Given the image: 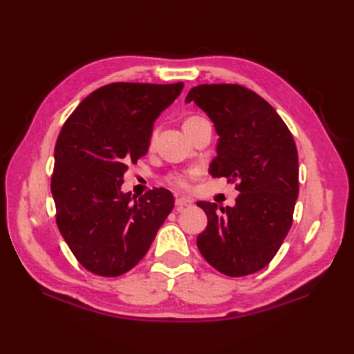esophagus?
<instances>
[{
	"label": "esophagus",
	"instance_id": "1",
	"mask_svg": "<svg viewBox=\"0 0 354 354\" xmlns=\"http://www.w3.org/2000/svg\"><path fill=\"white\" fill-rule=\"evenodd\" d=\"M175 205H176L178 209H183L185 207H192L193 199H190V198H178L176 202H175Z\"/></svg>",
	"mask_w": 354,
	"mask_h": 354
}]
</instances>
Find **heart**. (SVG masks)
Wrapping results in <instances>:
<instances>
[{"label":"heart","mask_w":354,"mask_h":354,"mask_svg":"<svg viewBox=\"0 0 354 354\" xmlns=\"http://www.w3.org/2000/svg\"><path fill=\"white\" fill-rule=\"evenodd\" d=\"M196 120H199V117H192L187 120L185 123H192V122H196ZM193 176V171H189V173H181V175H173L171 176V183L178 185V187H187L189 185V179Z\"/></svg>","instance_id":"b5f03b06"}]
</instances>
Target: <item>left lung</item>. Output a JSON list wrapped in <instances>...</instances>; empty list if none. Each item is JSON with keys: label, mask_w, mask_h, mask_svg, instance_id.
I'll return each instance as SVG.
<instances>
[{"label": "left lung", "mask_w": 354, "mask_h": 354, "mask_svg": "<svg viewBox=\"0 0 354 354\" xmlns=\"http://www.w3.org/2000/svg\"><path fill=\"white\" fill-rule=\"evenodd\" d=\"M196 103L219 141L209 175L237 181L234 207L198 202L208 217L198 248L228 277L257 272L274 259L292 225L298 198V152L281 117L259 94L240 85H199L185 103Z\"/></svg>", "instance_id": "left-lung-1"}]
</instances>
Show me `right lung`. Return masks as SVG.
<instances>
[{"label":"right lung","instance_id":"obj_1","mask_svg":"<svg viewBox=\"0 0 354 354\" xmlns=\"http://www.w3.org/2000/svg\"><path fill=\"white\" fill-rule=\"evenodd\" d=\"M183 88V82L102 86L59 133L51 178L56 222L89 272L118 277L131 270L175 205L169 190L153 189L137 199L122 184L127 165L147 153L155 120Z\"/></svg>","mask_w":354,"mask_h":354}]
</instances>
